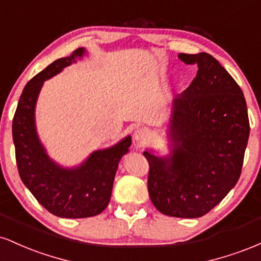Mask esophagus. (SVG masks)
I'll return each mask as SVG.
<instances>
[{
  "label": "esophagus",
  "mask_w": 261,
  "mask_h": 261,
  "mask_svg": "<svg viewBox=\"0 0 261 261\" xmlns=\"http://www.w3.org/2000/svg\"><path fill=\"white\" fill-rule=\"evenodd\" d=\"M148 136H149V131L147 130V128L140 127V128H137L136 131H135L134 140L136 141L139 145H143V143H145L146 141L148 140Z\"/></svg>",
  "instance_id": "34e87169"
}]
</instances>
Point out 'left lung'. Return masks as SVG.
<instances>
[{
	"mask_svg": "<svg viewBox=\"0 0 261 261\" xmlns=\"http://www.w3.org/2000/svg\"><path fill=\"white\" fill-rule=\"evenodd\" d=\"M197 65L196 77L173 98L168 136L172 153L148 161V194L167 216L196 218L211 211L234 188L249 139V119L241 87L214 56L179 54Z\"/></svg>",
	"mask_w": 261,
	"mask_h": 261,
	"instance_id": "left-lung-1",
	"label": "left lung"
}]
</instances>
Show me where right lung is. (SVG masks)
Returning <instances> with one entry per match:
<instances>
[{
	"instance_id": "add662e5",
	"label": "right lung",
	"mask_w": 261,
	"mask_h": 261,
	"mask_svg": "<svg viewBox=\"0 0 261 261\" xmlns=\"http://www.w3.org/2000/svg\"><path fill=\"white\" fill-rule=\"evenodd\" d=\"M85 49L54 61L27 83L12 124L16 161L20 179L41 206L64 218L99 215L110 201L119 162L131 146V136L106 149H98L73 168L59 166L45 151L35 127V104L44 81L76 62Z\"/></svg>"
}]
</instances>
